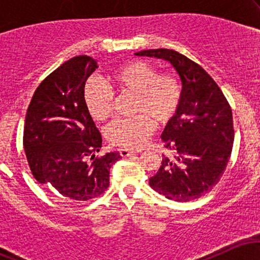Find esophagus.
Returning a JSON list of instances; mask_svg holds the SVG:
<instances>
[{
  "label": "esophagus",
  "mask_w": 260,
  "mask_h": 260,
  "mask_svg": "<svg viewBox=\"0 0 260 260\" xmlns=\"http://www.w3.org/2000/svg\"><path fill=\"white\" fill-rule=\"evenodd\" d=\"M120 155L122 157H127V156H131V155H134L137 153V151H132V150H128V149H120Z\"/></svg>",
  "instance_id": "1"
}]
</instances>
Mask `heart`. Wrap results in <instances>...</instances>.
Returning a JSON list of instances; mask_svg holds the SVG:
<instances>
[{"mask_svg": "<svg viewBox=\"0 0 260 260\" xmlns=\"http://www.w3.org/2000/svg\"><path fill=\"white\" fill-rule=\"evenodd\" d=\"M107 83L118 94H134L132 113L128 120H117L107 128V139L113 145L137 150L147 144L155 124H169L177 115L182 104L181 82L171 74H157L144 61L126 62L116 67L107 77ZM83 99L95 121H106L111 116L113 92L103 80L89 78Z\"/></svg>", "mask_w": 260, "mask_h": 260, "instance_id": "b5f03b06", "label": "heart"}]
</instances>
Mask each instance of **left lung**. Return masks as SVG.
Returning a JSON list of instances; mask_svg holds the SVG:
<instances>
[{
  "label": "left lung",
  "instance_id": "left-lung-1",
  "mask_svg": "<svg viewBox=\"0 0 260 260\" xmlns=\"http://www.w3.org/2000/svg\"><path fill=\"white\" fill-rule=\"evenodd\" d=\"M136 55L170 62L183 90L177 115L161 134L174 157H162L149 184L171 201L201 198L220 181L231 156L235 132L230 104L215 80L182 53L155 49Z\"/></svg>",
  "mask_w": 260,
  "mask_h": 260
}]
</instances>
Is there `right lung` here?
<instances>
[{"label": "right lung", "instance_id": "obj_1", "mask_svg": "<svg viewBox=\"0 0 260 260\" xmlns=\"http://www.w3.org/2000/svg\"><path fill=\"white\" fill-rule=\"evenodd\" d=\"M96 68V61L85 55L64 62L40 83L26 110L23 144L31 174L68 202L103 194L110 169L121 159L117 151L95 156L103 138L83 91Z\"/></svg>", "mask_w": 260, "mask_h": 260}]
</instances>
